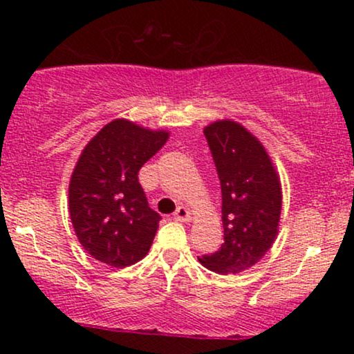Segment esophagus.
<instances>
[{
	"mask_svg": "<svg viewBox=\"0 0 354 354\" xmlns=\"http://www.w3.org/2000/svg\"><path fill=\"white\" fill-rule=\"evenodd\" d=\"M174 219H176V221H181V223H189L191 221V213H189V209L188 208H185V206H180V208L176 209V213H174V216H173Z\"/></svg>",
	"mask_w": 354,
	"mask_h": 354,
	"instance_id": "esophagus-1",
	"label": "esophagus"
}]
</instances>
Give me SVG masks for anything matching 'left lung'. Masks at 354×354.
Instances as JSON below:
<instances>
[{
	"mask_svg": "<svg viewBox=\"0 0 354 354\" xmlns=\"http://www.w3.org/2000/svg\"><path fill=\"white\" fill-rule=\"evenodd\" d=\"M203 131L221 183L225 243L198 259L214 273L236 274L263 259L278 236L281 181L266 148L246 126L225 118Z\"/></svg>",
	"mask_w": 354,
	"mask_h": 354,
	"instance_id": "left-lung-1",
	"label": "left lung"
}]
</instances>
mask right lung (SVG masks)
Masks as SVG:
<instances>
[{
	"instance_id": "obj_1",
	"label": "right lung",
	"mask_w": 354,
	"mask_h": 354,
	"mask_svg": "<svg viewBox=\"0 0 354 354\" xmlns=\"http://www.w3.org/2000/svg\"><path fill=\"white\" fill-rule=\"evenodd\" d=\"M168 138V129L116 118L81 151L71 173L68 208L81 246L104 265L124 268L148 254L161 218L148 206L138 171Z\"/></svg>"
}]
</instances>
